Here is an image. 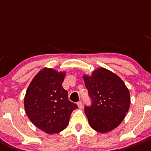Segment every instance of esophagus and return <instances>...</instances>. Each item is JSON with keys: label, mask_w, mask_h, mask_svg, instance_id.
Returning a JSON list of instances; mask_svg holds the SVG:
<instances>
[{"label": "esophagus", "mask_w": 151, "mask_h": 151, "mask_svg": "<svg viewBox=\"0 0 151 151\" xmlns=\"http://www.w3.org/2000/svg\"><path fill=\"white\" fill-rule=\"evenodd\" d=\"M77 105H78V106L79 108H83V102H82V101H78V102L77 103Z\"/></svg>", "instance_id": "1"}]
</instances>
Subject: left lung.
<instances>
[{"label":"left lung","mask_w":151,"mask_h":151,"mask_svg":"<svg viewBox=\"0 0 151 151\" xmlns=\"http://www.w3.org/2000/svg\"><path fill=\"white\" fill-rule=\"evenodd\" d=\"M91 104L84 107L91 128L107 133L123 121L130 106V93L123 81L111 71L100 68L91 76H83Z\"/></svg>","instance_id":"1"}]
</instances>
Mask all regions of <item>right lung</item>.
Segmentation results:
<instances>
[{
    "label": "right lung",
    "mask_w": 151,
    "mask_h": 151,
    "mask_svg": "<svg viewBox=\"0 0 151 151\" xmlns=\"http://www.w3.org/2000/svg\"><path fill=\"white\" fill-rule=\"evenodd\" d=\"M65 73L44 68L27 89L24 106L30 121L45 133H59L68 126L71 113L78 108L63 88Z\"/></svg>",
    "instance_id": "obj_1"
}]
</instances>
